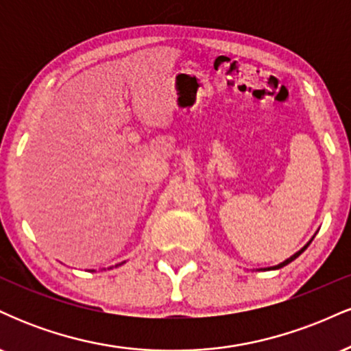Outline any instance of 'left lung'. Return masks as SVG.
<instances>
[{
	"instance_id": "1",
	"label": "left lung",
	"mask_w": 351,
	"mask_h": 351,
	"mask_svg": "<svg viewBox=\"0 0 351 351\" xmlns=\"http://www.w3.org/2000/svg\"><path fill=\"white\" fill-rule=\"evenodd\" d=\"M313 237H315V236H313ZM313 237H312V239H310V241H308V243H307V244H305V245H304V247H302V249H300V251H297L295 254H293V256H291V257H289V259H285V261H284V263H280V264L274 265V267H269V269H271V271H272V269H280V267H284V265L291 264V263H292V261H295V259H297V257H299V256H300V254H302V252H304V251H305V249H307V247H308V245H310V243H312V241H313Z\"/></svg>"
}]
</instances>
